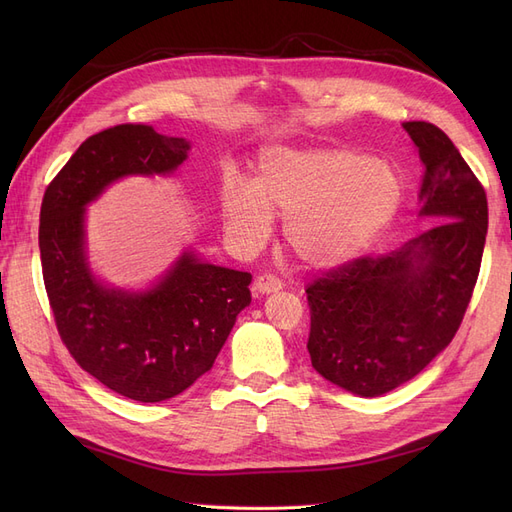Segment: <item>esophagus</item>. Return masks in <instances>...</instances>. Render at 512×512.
<instances>
[{"instance_id":"obj_1","label":"esophagus","mask_w":512,"mask_h":512,"mask_svg":"<svg viewBox=\"0 0 512 512\" xmlns=\"http://www.w3.org/2000/svg\"><path fill=\"white\" fill-rule=\"evenodd\" d=\"M282 280L280 277H275V275H271V273H262V275H258L256 280H254V292H258V294H269V292H277V290H282Z\"/></svg>"}]
</instances>
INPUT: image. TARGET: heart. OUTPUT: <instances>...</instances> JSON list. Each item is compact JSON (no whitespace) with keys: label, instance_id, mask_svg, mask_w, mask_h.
I'll return each mask as SVG.
<instances>
[{"label":"heart","instance_id":"heart-1","mask_svg":"<svg viewBox=\"0 0 512 512\" xmlns=\"http://www.w3.org/2000/svg\"><path fill=\"white\" fill-rule=\"evenodd\" d=\"M404 181L386 162L346 147H277L262 153L250 183L222 192L228 228L247 247L265 243L284 218L290 252L307 267L333 269L363 254L389 228Z\"/></svg>","mask_w":512,"mask_h":512}]
</instances>
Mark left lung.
<instances>
[{"label": "left lung", "mask_w": 512, "mask_h": 512, "mask_svg": "<svg viewBox=\"0 0 512 512\" xmlns=\"http://www.w3.org/2000/svg\"><path fill=\"white\" fill-rule=\"evenodd\" d=\"M425 166L423 235L384 256H363L305 288L307 350L318 374L361 397L412 380L451 344L472 299L487 237V194L440 128L406 121Z\"/></svg>", "instance_id": "obj_1"}]
</instances>
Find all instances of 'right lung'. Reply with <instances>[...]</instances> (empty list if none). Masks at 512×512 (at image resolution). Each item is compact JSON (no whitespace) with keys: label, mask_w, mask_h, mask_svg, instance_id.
<instances>
[{"label":"right lung","mask_w":512,"mask_h":512,"mask_svg":"<svg viewBox=\"0 0 512 512\" xmlns=\"http://www.w3.org/2000/svg\"><path fill=\"white\" fill-rule=\"evenodd\" d=\"M190 143L143 123L89 136L49 183L40 209L44 288L61 342L87 374L143 404L183 393L213 367L252 275L185 250L158 284L130 292L96 280L85 252V207L121 177L170 175Z\"/></svg>","instance_id":"obj_1"}]
</instances>
